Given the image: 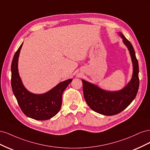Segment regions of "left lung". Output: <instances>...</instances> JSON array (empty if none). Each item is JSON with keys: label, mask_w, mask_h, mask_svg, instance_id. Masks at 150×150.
Instances as JSON below:
<instances>
[{"label": "left lung", "mask_w": 150, "mask_h": 150, "mask_svg": "<svg viewBox=\"0 0 150 150\" xmlns=\"http://www.w3.org/2000/svg\"><path fill=\"white\" fill-rule=\"evenodd\" d=\"M119 33L129 50L133 62V72L130 82L120 91H106L82 79L84 97L88 105L94 111L106 116L115 115L123 111L134 100L139 88V66L134 48L124 35Z\"/></svg>", "instance_id": "8db88e82"}]
</instances>
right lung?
I'll use <instances>...</instances> for the list:
<instances>
[{
  "mask_svg": "<svg viewBox=\"0 0 150 150\" xmlns=\"http://www.w3.org/2000/svg\"><path fill=\"white\" fill-rule=\"evenodd\" d=\"M22 44L15 53L12 62L11 86L13 93L21 110L27 116L40 121L49 120L60 111L62 93L72 79L60 83L44 94H35L28 91L22 84L18 72V57Z\"/></svg>",
  "mask_w": 150,
  "mask_h": 150,
  "instance_id": "right-lung-1",
  "label": "right lung"
}]
</instances>
